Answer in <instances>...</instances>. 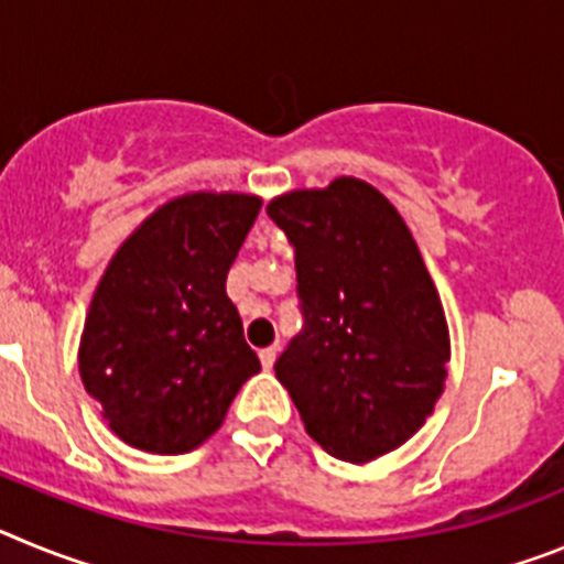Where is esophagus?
<instances>
[{"instance_id": "34e87169", "label": "esophagus", "mask_w": 564, "mask_h": 564, "mask_svg": "<svg viewBox=\"0 0 564 564\" xmlns=\"http://www.w3.org/2000/svg\"><path fill=\"white\" fill-rule=\"evenodd\" d=\"M276 347H265V350H259V361H262V367L265 370H271L273 364H276Z\"/></svg>"}]
</instances>
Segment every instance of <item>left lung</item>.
<instances>
[{"label":"left lung","instance_id":"obj_1","mask_svg":"<svg viewBox=\"0 0 564 564\" xmlns=\"http://www.w3.org/2000/svg\"><path fill=\"white\" fill-rule=\"evenodd\" d=\"M296 248L305 333L273 364L305 432L370 463L435 412L452 356L441 296L398 208L358 177L268 203Z\"/></svg>","mask_w":564,"mask_h":564}]
</instances>
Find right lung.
<instances>
[{
	"label": "right lung",
	"instance_id": "obj_1",
	"mask_svg": "<svg viewBox=\"0 0 564 564\" xmlns=\"http://www.w3.org/2000/svg\"><path fill=\"white\" fill-rule=\"evenodd\" d=\"M259 206L257 194H181L109 259L84 318L78 372L109 430L134 449H197L259 372L226 293Z\"/></svg>",
	"mask_w": 564,
	"mask_h": 564
}]
</instances>
